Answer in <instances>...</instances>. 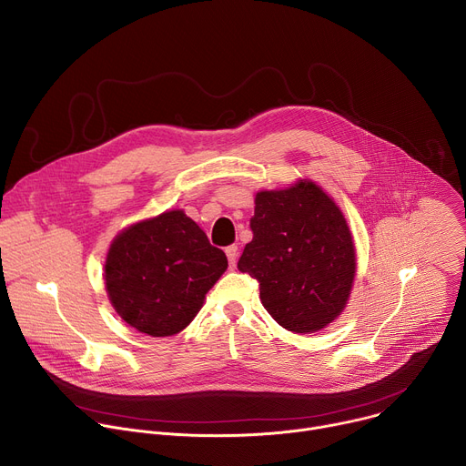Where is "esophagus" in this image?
<instances>
[{
    "mask_svg": "<svg viewBox=\"0 0 466 466\" xmlns=\"http://www.w3.org/2000/svg\"><path fill=\"white\" fill-rule=\"evenodd\" d=\"M225 252H227L230 268H236V261H238V247H236V245H228V247L225 248Z\"/></svg>",
    "mask_w": 466,
    "mask_h": 466,
    "instance_id": "34e87169",
    "label": "esophagus"
}]
</instances>
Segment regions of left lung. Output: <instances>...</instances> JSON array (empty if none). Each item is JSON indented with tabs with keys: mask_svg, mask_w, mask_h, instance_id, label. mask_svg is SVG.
I'll use <instances>...</instances> for the list:
<instances>
[{
	"mask_svg": "<svg viewBox=\"0 0 466 466\" xmlns=\"http://www.w3.org/2000/svg\"><path fill=\"white\" fill-rule=\"evenodd\" d=\"M252 241L238 269L259 284L269 315L295 334H313L345 309L354 277L356 247L339 207L304 178L254 197Z\"/></svg>",
	"mask_w": 466,
	"mask_h": 466,
	"instance_id": "left-lung-1",
	"label": "left lung"
}]
</instances>
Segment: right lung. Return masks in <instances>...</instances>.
I'll list each match as a JSON object with an SVG mask.
<instances>
[{
  "label": "right lung",
  "instance_id": "1",
  "mask_svg": "<svg viewBox=\"0 0 466 466\" xmlns=\"http://www.w3.org/2000/svg\"><path fill=\"white\" fill-rule=\"evenodd\" d=\"M221 248L184 210H169L121 230L105 261V286L116 313L151 338L182 331L227 271Z\"/></svg>",
  "mask_w": 466,
  "mask_h": 466
}]
</instances>
